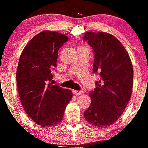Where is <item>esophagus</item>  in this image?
I'll use <instances>...</instances> for the list:
<instances>
[{"instance_id": "1", "label": "esophagus", "mask_w": 148, "mask_h": 148, "mask_svg": "<svg viewBox=\"0 0 148 148\" xmlns=\"http://www.w3.org/2000/svg\"><path fill=\"white\" fill-rule=\"evenodd\" d=\"M73 93H74L75 95H82L84 93V91L83 90H73Z\"/></svg>"}]
</instances>
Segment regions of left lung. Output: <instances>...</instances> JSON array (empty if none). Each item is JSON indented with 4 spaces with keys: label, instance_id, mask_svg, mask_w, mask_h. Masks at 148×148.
<instances>
[{
    "label": "left lung",
    "instance_id": "8db88e82",
    "mask_svg": "<svg viewBox=\"0 0 148 148\" xmlns=\"http://www.w3.org/2000/svg\"><path fill=\"white\" fill-rule=\"evenodd\" d=\"M83 40L95 55L93 73L100 75L96 87L89 94L92 102L84 116L96 127H110L122 115L130 100L134 74L131 59L112 34L87 32Z\"/></svg>",
    "mask_w": 148,
    "mask_h": 148
}]
</instances>
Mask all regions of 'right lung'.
I'll return each mask as SVG.
<instances>
[{"instance_id": "1", "label": "right lung", "mask_w": 148, "mask_h": 148, "mask_svg": "<svg viewBox=\"0 0 148 148\" xmlns=\"http://www.w3.org/2000/svg\"><path fill=\"white\" fill-rule=\"evenodd\" d=\"M68 39L57 32H41L20 56L16 71L19 98L29 116L42 127L59 124L72 97L71 90L53 83L58 50Z\"/></svg>"}]
</instances>
